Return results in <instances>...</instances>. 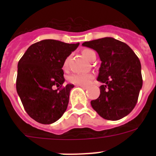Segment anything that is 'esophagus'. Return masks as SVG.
<instances>
[{
    "instance_id": "34e87169",
    "label": "esophagus",
    "mask_w": 156,
    "mask_h": 156,
    "mask_svg": "<svg viewBox=\"0 0 156 156\" xmlns=\"http://www.w3.org/2000/svg\"><path fill=\"white\" fill-rule=\"evenodd\" d=\"M78 86H80V87H82L83 89H84V90H86V89H87V86H83V85H78Z\"/></svg>"
}]
</instances>
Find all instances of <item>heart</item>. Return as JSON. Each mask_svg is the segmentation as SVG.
<instances>
[{
	"instance_id": "heart-1",
	"label": "heart",
	"mask_w": 156,
	"mask_h": 156,
	"mask_svg": "<svg viewBox=\"0 0 156 156\" xmlns=\"http://www.w3.org/2000/svg\"><path fill=\"white\" fill-rule=\"evenodd\" d=\"M81 53H82V55L88 61H90L94 56H96L94 51L90 49H83ZM67 65H68V59H66V61L63 63V69L67 68ZM92 79H93V75L91 73L73 74V75L69 76L68 78L69 81L72 83L77 85H83V86L89 84Z\"/></svg>"
}]
</instances>
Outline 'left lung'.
Instances as JSON below:
<instances>
[{"mask_svg":"<svg viewBox=\"0 0 156 156\" xmlns=\"http://www.w3.org/2000/svg\"><path fill=\"white\" fill-rule=\"evenodd\" d=\"M82 45L96 51L101 61L98 80L103 84L99 97L90 101L92 108L108 120L122 119L133 109L142 87L140 60L126 44L112 37Z\"/></svg>","mask_w":156,"mask_h":156,"instance_id":"8db88e82","label":"left lung"}]
</instances>
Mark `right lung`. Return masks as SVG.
<instances>
[{"label":"right lung","mask_w":156,"mask_h":156,"mask_svg":"<svg viewBox=\"0 0 156 156\" xmlns=\"http://www.w3.org/2000/svg\"><path fill=\"white\" fill-rule=\"evenodd\" d=\"M79 44L44 40L32 44L19 60L16 90L27 114L37 122L51 124L66 112L74 85L62 87V68Z\"/></svg>","instance_id":"right-lung-1"}]
</instances>
